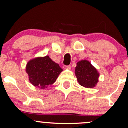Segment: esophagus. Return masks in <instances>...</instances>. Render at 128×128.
Masks as SVG:
<instances>
[{
  "instance_id": "34e87169",
  "label": "esophagus",
  "mask_w": 128,
  "mask_h": 128,
  "mask_svg": "<svg viewBox=\"0 0 128 128\" xmlns=\"http://www.w3.org/2000/svg\"><path fill=\"white\" fill-rule=\"evenodd\" d=\"M63 68H64V69H70V66H64Z\"/></svg>"
}]
</instances>
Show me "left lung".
Segmentation results:
<instances>
[{
    "mask_svg": "<svg viewBox=\"0 0 128 128\" xmlns=\"http://www.w3.org/2000/svg\"><path fill=\"white\" fill-rule=\"evenodd\" d=\"M75 74L80 86L92 88L98 81L99 74L88 60H82L77 63Z\"/></svg>",
    "mask_w": 128,
    "mask_h": 128,
    "instance_id": "8db88e82",
    "label": "left lung"
}]
</instances>
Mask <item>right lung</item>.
Wrapping results in <instances>:
<instances>
[{
	"label": "right lung",
	"mask_w": 128,
	"mask_h": 128,
	"mask_svg": "<svg viewBox=\"0 0 128 128\" xmlns=\"http://www.w3.org/2000/svg\"><path fill=\"white\" fill-rule=\"evenodd\" d=\"M62 69L48 56L30 60L26 71L31 84L40 88H45L55 82Z\"/></svg>",
	"instance_id": "right-lung-1"
}]
</instances>
